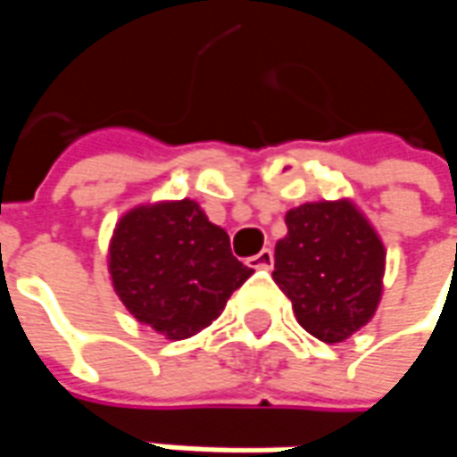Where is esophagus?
<instances>
[{
  "instance_id": "34e87169",
  "label": "esophagus",
  "mask_w": 457,
  "mask_h": 457,
  "mask_svg": "<svg viewBox=\"0 0 457 457\" xmlns=\"http://www.w3.org/2000/svg\"><path fill=\"white\" fill-rule=\"evenodd\" d=\"M246 264H249V267H254V270H272V264H274L272 249H262L259 254L249 256V259H246Z\"/></svg>"
}]
</instances>
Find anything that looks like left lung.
Wrapping results in <instances>:
<instances>
[{"label":"left lung","instance_id":"8db88e82","mask_svg":"<svg viewBox=\"0 0 457 457\" xmlns=\"http://www.w3.org/2000/svg\"><path fill=\"white\" fill-rule=\"evenodd\" d=\"M274 246V282L297 323L323 343H343L377 312L386 249L356 203L315 201L287 211Z\"/></svg>","mask_w":457,"mask_h":457}]
</instances>
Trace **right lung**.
Listing matches in <instances>:
<instances>
[{
	"label": "right lung",
	"instance_id": "add662e5",
	"mask_svg": "<svg viewBox=\"0 0 457 457\" xmlns=\"http://www.w3.org/2000/svg\"><path fill=\"white\" fill-rule=\"evenodd\" d=\"M106 259L119 300L167 341L208 328L254 274L190 198L134 205L116 223Z\"/></svg>",
	"mask_w": 457,
	"mask_h": 457
}]
</instances>
